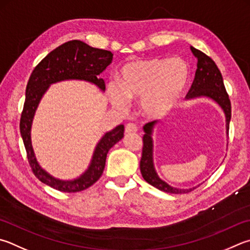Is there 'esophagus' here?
I'll use <instances>...</instances> for the list:
<instances>
[{
  "instance_id": "34e87169",
  "label": "esophagus",
  "mask_w": 250,
  "mask_h": 250,
  "mask_svg": "<svg viewBox=\"0 0 250 250\" xmlns=\"http://www.w3.org/2000/svg\"><path fill=\"white\" fill-rule=\"evenodd\" d=\"M137 131H138V126H137V125L132 124V122H130V124L125 125V132L126 133H134V132H137Z\"/></svg>"
}]
</instances>
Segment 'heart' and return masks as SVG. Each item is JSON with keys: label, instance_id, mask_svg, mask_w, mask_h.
Returning a JSON list of instances; mask_svg holds the SVG:
<instances>
[{"label": "heart", "instance_id": "obj_1", "mask_svg": "<svg viewBox=\"0 0 250 250\" xmlns=\"http://www.w3.org/2000/svg\"><path fill=\"white\" fill-rule=\"evenodd\" d=\"M189 80V67L178 58L146 59L132 61L120 71V88L111 86L113 103L125 107L126 99H141V110L145 116H166L180 98Z\"/></svg>", "mask_w": 250, "mask_h": 250}]
</instances>
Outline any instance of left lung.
I'll return each instance as SVG.
<instances>
[{
  "mask_svg": "<svg viewBox=\"0 0 250 250\" xmlns=\"http://www.w3.org/2000/svg\"><path fill=\"white\" fill-rule=\"evenodd\" d=\"M190 48H191V51L194 54V57L198 59V69L196 71V75H194L193 83L191 85V87H190L188 94L186 95V98L189 99L206 96L208 98H212L213 101H215L225 112L226 129L229 131L230 116H232V107H230L229 94L225 89L223 78H222L219 67L216 66L215 62L213 61L210 57L207 56L206 53H203L200 50L193 47ZM154 124H155V121H152L143 126L145 134L143 137L142 157H141L140 163V169L142 177L146 183L164 192L178 194L192 191V190L196 188H174L171 187V186L167 185L165 181L158 178L153 165V141L151 135Z\"/></svg>",
  "mask_w": 250,
  "mask_h": 250,
  "instance_id": "1",
  "label": "left lung"
}]
</instances>
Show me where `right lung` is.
<instances>
[{"label":"right lung","instance_id":"1","mask_svg":"<svg viewBox=\"0 0 250 250\" xmlns=\"http://www.w3.org/2000/svg\"><path fill=\"white\" fill-rule=\"evenodd\" d=\"M113 54L108 50L93 48L81 40H72L61 44L43 58L35 67L26 87L20 130L27 158L34 175L50 187L62 192H79L93 186L101 178L106 164L108 151L124 138L125 125H120L107 132L95 148L92 163L80 178L63 181L50 176L39 166L31 146V122L42 95L49 85L64 80H84L105 90V82L98 75L110 64Z\"/></svg>","mask_w":250,"mask_h":250}]
</instances>
